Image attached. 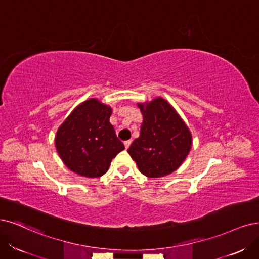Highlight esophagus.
<instances>
[{
    "instance_id": "34e87169",
    "label": "esophagus",
    "mask_w": 259,
    "mask_h": 259,
    "mask_svg": "<svg viewBox=\"0 0 259 259\" xmlns=\"http://www.w3.org/2000/svg\"><path fill=\"white\" fill-rule=\"evenodd\" d=\"M123 144H124V147H126V149H128L129 146L131 145V141H126L123 143Z\"/></svg>"
}]
</instances>
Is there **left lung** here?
I'll return each instance as SVG.
<instances>
[{
	"instance_id": "1",
	"label": "left lung",
	"mask_w": 259,
	"mask_h": 259,
	"mask_svg": "<svg viewBox=\"0 0 259 259\" xmlns=\"http://www.w3.org/2000/svg\"><path fill=\"white\" fill-rule=\"evenodd\" d=\"M143 115L140 137L128 149L142 174L163 177L175 171L190 152L192 136L171 105L158 97L139 103Z\"/></svg>"
}]
</instances>
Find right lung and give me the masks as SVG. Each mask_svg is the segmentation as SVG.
Instances as JSON below:
<instances>
[{
    "instance_id": "add662e5",
    "label": "right lung",
    "mask_w": 259,
    "mask_h": 259,
    "mask_svg": "<svg viewBox=\"0 0 259 259\" xmlns=\"http://www.w3.org/2000/svg\"><path fill=\"white\" fill-rule=\"evenodd\" d=\"M111 107L92 98L79 104L57 129L55 147L64 164L84 177H100L124 149L110 123Z\"/></svg>"
}]
</instances>
